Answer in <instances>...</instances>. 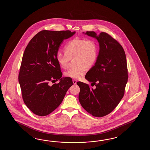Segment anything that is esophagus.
I'll list each match as a JSON object with an SVG mask.
<instances>
[{
	"label": "esophagus",
	"instance_id": "esophagus-1",
	"mask_svg": "<svg viewBox=\"0 0 150 150\" xmlns=\"http://www.w3.org/2000/svg\"><path fill=\"white\" fill-rule=\"evenodd\" d=\"M76 83H77V80H73V83H74V85H76Z\"/></svg>",
	"mask_w": 150,
	"mask_h": 150
}]
</instances>
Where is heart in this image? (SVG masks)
<instances>
[{"instance_id":"heart-1","label":"heart","mask_w":150,"mask_h":150,"mask_svg":"<svg viewBox=\"0 0 150 150\" xmlns=\"http://www.w3.org/2000/svg\"><path fill=\"white\" fill-rule=\"evenodd\" d=\"M64 53L58 51L56 61L62 68L67 67L70 58H75L76 67H70L64 72L65 76L72 79H79L86 73V67H92L98 56L96 42L92 39L75 38L65 45Z\"/></svg>"}]
</instances>
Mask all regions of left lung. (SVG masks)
I'll use <instances>...</instances> for the list:
<instances>
[{"mask_svg":"<svg viewBox=\"0 0 150 150\" xmlns=\"http://www.w3.org/2000/svg\"><path fill=\"white\" fill-rule=\"evenodd\" d=\"M85 34L97 39L100 51L95 65L85 76L96 88L77 82L80 89L79 100L90 114L101 117L112 112L124 96L128 79L126 56L121 45L105 32L99 35L94 32Z\"/></svg>","mask_w":150,"mask_h":150,"instance_id":"obj_1","label":"left lung"}]
</instances>
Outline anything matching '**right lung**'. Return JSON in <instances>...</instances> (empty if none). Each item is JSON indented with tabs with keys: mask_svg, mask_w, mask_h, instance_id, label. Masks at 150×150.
I'll return each instance as SVG.
<instances>
[{
	"mask_svg": "<svg viewBox=\"0 0 150 150\" xmlns=\"http://www.w3.org/2000/svg\"><path fill=\"white\" fill-rule=\"evenodd\" d=\"M75 33L43 30L36 34L25 48L18 78L24 103L35 115L50 114L61 105L73 85L71 78H62L56 54L63 41ZM58 79L60 80L58 84L50 85Z\"/></svg>",
	"mask_w": 150,
	"mask_h": 150,
	"instance_id": "right-lung-1",
	"label": "right lung"
}]
</instances>
